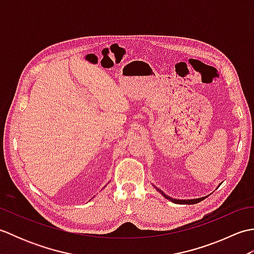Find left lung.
I'll use <instances>...</instances> for the list:
<instances>
[{
    "label": "left lung",
    "mask_w": 254,
    "mask_h": 254,
    "mask_svg": "<svg viewBox=\"0 0 254 254\" xmlns=\"http://www.w3.org/2000/svg\"><path fill=\"white\" fill-rule=\"evenodd\" d=\"M154 188L156 189V190H157L161 195H163L164 197H166V198H168L169 201H171V202H174V203H176V204H187V205H191V204H196V203H198V202H201V201H203L204 198H206L207 196H203V197H198V198H191V199H178V198H174V197H171V196H169V195H167L166 193H164L163 191L160 190V189H158L157 187H155L154 186Z\"/></svg>",
    "instance_id": "obj_1"
}]
</instances>
